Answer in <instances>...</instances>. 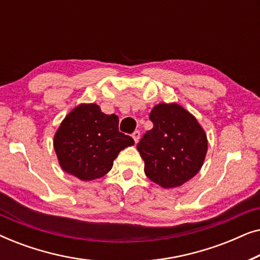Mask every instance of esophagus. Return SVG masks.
Here are the masks:
<instances>
[{
  "mask_svg": "<svg viewBox=\"0 0 260 260\" xmlns=\"http://www.w3.org/2000/svg\"><path fill=\"white\" fill-rule=\"evenodd\" d=\"M140 137H141V133H140V131H138V130L134 131V134H133V138H134L135 143H137V142L140 141Z\"/></svg>",
  "mask_w": 260,
  "mask_h": 260,
  "instance_id": "1",
  "label": "esophagus"
}]
</instances>
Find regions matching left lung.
Segmentation results:
<instances>
[{
    "instance_id": "obj_1",
    "label": "left lung",
    "mask_w": 260,
    "mask_h": 260,
    "mask_svg": "<svg viewBox=\"0 0 260 260\" xmlns=\"http://www.w3.org/2000/svg\"><path fill=\"white\" fill-rule=\"evenodd\" d=\"M149 118L154 127L137 144L145 175L163 188L179 187L201 169L207 136L197 118L175 103L156 105Z\"/></svg>"
}]
</instances>
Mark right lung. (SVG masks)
<instances>
[{"label": "right lung", "mask_w": 260, "mask_h": 260, "mask_svg": "<svg viewBox=\"0 0 260 260\" xmlns=\"http://www.w3.org/2000/svg\"><path fill=\"white\" fill-rule=\"evenodd\" d=\"M116 115H105L95 104H81L60 124L54 150L60 167L81 181L104 176L119 151L135 144L133 137L118 130Z\"/></svg>", "instance_id": "1"}]
</instances>
